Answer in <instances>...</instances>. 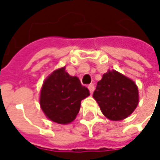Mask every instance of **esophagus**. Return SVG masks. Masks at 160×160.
<instances>
[{"label":"esophagus","mask_w":160,"mask_h":160,"mask_svg":"<svg viewBox=\"0 0 160 160\" xmlns=\"http://www.w3.org/2000/svg\"><path fill=\"white\" fill-rule=\"evenodd\" d=\"M88 89H89V92L91 94L94 92V90H95V86H94V84H90L89 86H88Z\"/></svg>","instance_id":"esophagus-1"}]
</instances>
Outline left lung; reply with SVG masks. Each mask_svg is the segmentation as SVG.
Wrapping results in <instances>:
<instances>
[{
  "label": "left lung",
  "mask_w": 160,
  "mask_h": 160,
  "mask_svg": "<svg viewBox=\"0 0 160 160\" xmlns=\"http://www.w3.org/2000/svg\"><path fill=\"white\" fill-rule=\"evenodd\" d=\"M93 98L102 113L111 121L127 118L138 105V88L135 83L116 71L104 73L98 82Z\"/></svg>",
  "instance_id": "1"
}]
</instances>
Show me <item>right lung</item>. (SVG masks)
<instances>
[{
  "instance_id": "1",
  "label": "right lung",
  "mask_w": 160,
  "mask_h": 160,
  "mask_svg": "<svg viewBox=\"0 0 160 160\" xmlns=\"http://www.w3.org/2000/svg\"><path fill=\"white\" fill-rule=\"evenodd\" d=\"M89 95V90L82 86L78 77L71 76L63 67L54 71L45 80L39 102L50 120L66 124L75 119L81 101Z\"/></svg>"
}]
</instances>
